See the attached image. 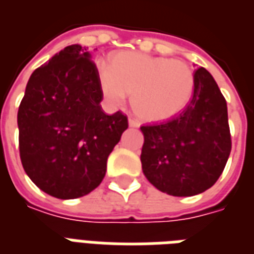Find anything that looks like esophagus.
Here are the masks:
<instances>
[{"label":"esophagus","instance_id":"1","mask_svg":"<svg viewBox=\"0 0 254 254\" xmlns=\"http://www.w3.org/2000/svg\"><path fill=\"white\" fill-rule=\"evenodd\" d=\"M128 125H129V127H139V126H140V123H139L136 119H129Z\"/></svg>","mask_w":254,"mask_h":254}]
</instances>
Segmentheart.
<instances>
[{"mask_svg": "<svg viewBox=\"0 0 254 254\" xmlns=\"http://www.w3.org/2000/svg\"><path fill=\"white\" fill-rule=\"evenodd\" d=\"M96 77L107 106L132 107L143 119H170L188 106L194 91V73L185 62L138 52H119L111 63L98 62Z\"/></svg>", "mask_w": 254, "mask_h": 254, "instance_id": "b5f03b06", "label": "heart"}]
</instances>
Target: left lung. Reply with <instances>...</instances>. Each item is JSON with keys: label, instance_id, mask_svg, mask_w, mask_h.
I'll list each match as a JSON object with an SVG mask.
<instances>
[{"label": "left lung", "instance_id": "obj_1", "mask_svg": "<svg viewBox=\"0 0 254 254\" xmlns=\"http://www.w3.org/2000/svg\"><path fill=\"white\" fill-rule=\"evenodd\" d=\"M140 162L148 182L174 197H190L220 178L232 150L228 107L213 76L194 72V92L171 119L140 127Z\"/></svg>", "mask_w": 254, "mask_h": 254}]
</instances>
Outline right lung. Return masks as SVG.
I'll return each mask as SVG.
<instances>
[{
  "label": "right lung",
  "instance_id": "right-lung-1",
  "mask_svg": "<svg viewBox=\"0 0 254 254\" xmlns=\"http://www.w3.org/2000/svg\"><path fill=\"white\" fill-rule=\"evenodd\" d=\"M96 65L81 45H69L34 70L17 114L24 170L60 199L83 197L104 178L107 159L128 120L107 115Z\"/></svg>",
  "mask_w": 254,
  "mask_h": 254
}]
</instances>
